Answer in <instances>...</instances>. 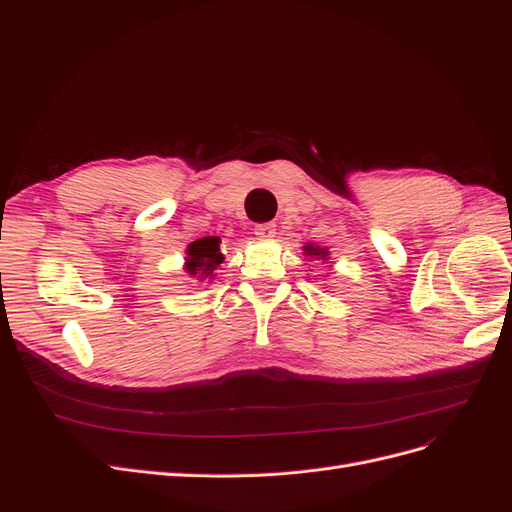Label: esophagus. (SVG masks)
I'll list each match as a JSON object with an SVG mask.
<instances>
[{
  "label": "esophagus",
  "instance_id": "34e87169",
  "mask_svg": "<svg viewBox=\"0 0 512 512\" xmlns=\"http://www.w3.org/2000/svg\"><path fill=\"white\" fill-rule=\"evenodd\" d=\"M254 232H256L258 239H273V237H275V224H273V222L258 224V226L254 228Z\"/></svg>",
  "mask_w": 512,
  "mask_h": 512
}]
</instances>
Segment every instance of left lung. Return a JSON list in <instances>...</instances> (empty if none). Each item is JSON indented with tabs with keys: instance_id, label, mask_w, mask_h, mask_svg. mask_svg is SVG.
Masks as SVG:
<instances>
[{
	"instance_id": "left-lung-1",
	"label": "left lung",
	"mask_w": 512,
	"mask_h": 512,
	"mask_svg": "<svg viewBox=\"0 0 512 512\" xmlns=\"http://www.w3.org/2000/svg\"><path fill=\"white\" fill-rule=\"evenodd\" d=\"M303 252H305V256H309V258H322V260L329 258V250H327V247H318V245H314V243L303 245Z\"/></svg>"
}]
</instances>
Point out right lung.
I'll return each mask as SVG.
<instances>
[{"instance_id": "right-lung-1", "label": "right lung", "mask_w": 512, "mask_h": 512, "mask_svg": "<svg viewBox=\"0 0 512 512\" xmlns=\"http://www.w3.org/2000/svg\"><path fill=\"white\" fill-rule=\"evenodd\" d=\"M224 262L220 252L218 237H203L188 245V258H185V273L198 277V280H213V269H218Z\"/></svg>"}]
</instances>
